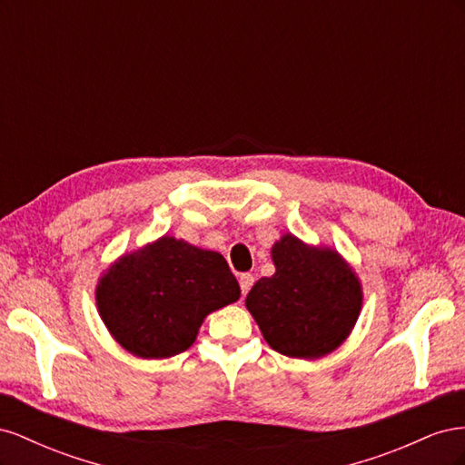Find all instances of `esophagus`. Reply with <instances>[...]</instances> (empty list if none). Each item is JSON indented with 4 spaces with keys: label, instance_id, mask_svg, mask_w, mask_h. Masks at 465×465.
Segmentation results:
<instances>
[{
    "label": "esophagus",
    "instance_id": "esophagus-1",
    "mask_svg": "<svg viewBox=\"0 0 465 465\" xmlns=\"http://www.w3.org/2000/svg\"><path fill=\"white\" fill-rule=\"evenodd\" d=\"M252 285H254V275L242 273L241 275V291H242V294H246L252 289Z\"/></svg>",
    "mask_w": 465,
    "mask_h": 465
}]
</instances>
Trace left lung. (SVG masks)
I'll list each match as a JSON object with an SVG mask.
<instances>
[{
	"label": "left lung",
	"mask_w": 465,
	"mask_h": 465,
	"mask_svg": "<svg viewBox=\"0 0 465 465\" xmlns=\"http://www.w3.org/2000/svg\"><path fill=\"white\" fill-rule=\"evenodd\" d=\"M277 272L256 281L248 311L277 353L318 359L353 330L361 311V287L351 267L333 250H314L283 236L273 246Z\"/></svg>",
	"instance_id": "obj_1"
}]
</instances>
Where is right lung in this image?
Instances as JSON below:
<instances>
[{"label":"right lung","mask_w":465,"mask_h":465,"mask_svg":"<svg viewBox=\"0 0 465 465\" xmlns=\"http://www.w3.org/2000/svg\"><path fill=\"white\" fill-rule=\"evenodd\" d=\"M241 297L219 252L173 236L124 256L96 289L106 328L130 353L166 359L186 351L203 318Z\"/></svg>","instance_id":"obj_1"}]
</instances>
